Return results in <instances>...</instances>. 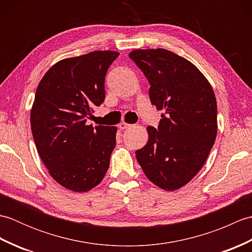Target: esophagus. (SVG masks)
<instances>
[{"label": "esophagus", "instance_id": "34e87169", "mask_svg": "<svg viewBox=\"0 0 252 252\" xmlns=\"http://www.w3.org/2000/svg\"><path fill=\"white\" fill-rule=\"evenodd\" d=\"M132 126L131 125H129V123H126V122H122V123H120L119 126H118V127H119L120 130H126V129H129V127H131Z\"/></svg>", "mask_w": 252, "mask_h": 252}]
</instances>
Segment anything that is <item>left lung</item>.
I'll list each match as a JSON object with an SVG mask.
<instances>
[{
	"instance_id": "obj_1",
	"label": "left lung",
	"mask_w": 252,
	"mask_h": 252,
	"mask_svg": "<svg viewBox=\"0 0 252 252\" xmlns=\"http://www.w3.org/2000/svg\"><path fill=\"white\" fill-rule=\"evenodd\" d=\"M129 56L151 84L152 104L164 110L157 129L147 127L137 162L155 185L175 190L199 172L215 144V92L195 65L168 50H135Z\"/></svg>"
}]
</instances>
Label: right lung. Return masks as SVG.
<instances>
[{
    "mask_svg": "<svg viewBox=\"0 0 252 252\" xmlns=\"http://www.w3.org/2000/svg\"><path fill=\"white\" fill-rule=\"evenodd\" d=\"M118 52L94 51L52 66L36 88L30 122L51 176L67 189L98 185L116 146V126L87 125L105 99V77Z\"/></svg>",
    "mask_w": 252,
    "mask_h": 252,
    "instance_id": "1",
    "label": "right lung"
}]
</instances>
